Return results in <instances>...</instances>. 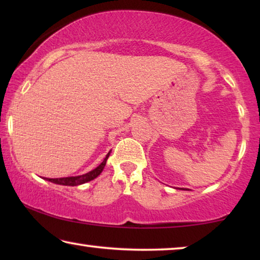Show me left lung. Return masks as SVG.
<instances>
[{"label":"left lung","instance_id":"left-lung-1","mask_svg":"<svg viewBox=\"0 0 260 260\" xmlns=\"http://www.w3.org/2000/svg\"><path fill=\"white\" fill-rule=\"evenodd\" d=\"M183 190H187V189H183Z\"/></svg>","mask_w":260,"mask_h":260}]
</instances>
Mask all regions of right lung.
Masks as SVG:
<instances>
[{
  "label": "right lung",
  "mask_w": 260,
  "mask_h": 260,
  "mask_svg": "<svg viewBox=\"0 0 260 260\" xmlns=\"http://www.w3.org/2000/svg\"><path fill=\"white\" fill-rule=\"evenodd\" d=\"M110 156V152L108 153L107 156H105L104 160L101 162V164L94 169L93 171H90V172H88L86 174H82V175H77V177H68V178H57V179H49V178H43L48 180V181H50L52 183H56V184H61V186H79V184H82V183H86L88 181H91V180H94L95 178H98L99 175L102 173V171L104 169L105 164H107V160Z\"/></svg>",
  "instance_id": "obj_1"
}]
</instances>
